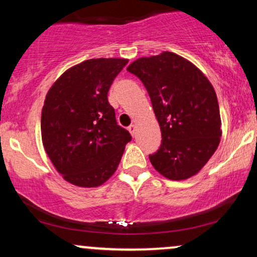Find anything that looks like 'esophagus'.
I'll use <instances>...</instances> for the list:
<instances>
[{"mask_svg":"<svg viewBox=\"0 0 257 257\" xmlns=\"http://www.w3.org/2000/svg\"><path fill=\"white\" fill-rule=\"evenodd\" d=\"M129 132H131V134L133 135V137H135V134H137V126H135V124H131L128 126Z\"/></svg>","mask_w":257,"mask_h":257,"instance_id":"esophagus-1","label":"esophagus"}]
</instances>
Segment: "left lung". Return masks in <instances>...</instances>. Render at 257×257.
Returning <instances> with one entry per match:
<instances>
[{
    "label": "left lung",
    "instance_id": "left-lung-1",
    "mask_svg": "<svg viewBox=\"0 0 257 257\" xmlns=\"http://www.w3.org/2000/svg\"><path fill=\"white\" fill-rule=\"evenodd\" d=\"M145 85L162 132V143L150 161L170 180H185L205 166L216 151L221 118L216 93L192 63L163 52L128 66Z\"/></svg>",
    "mask_w": 257,
    "mask_h": 257
}]
</instances>
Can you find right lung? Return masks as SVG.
Segmentation results:
<instances>
[{
    "mask_svg": "<svg viewBox=\"0 0 257 257\" xmlns=\"http://www.w3.org/2000/svg\"><path fill=\"white\" fill-rule=\"evenodd\" d=\"M125 59H89L64 72L46 96L41 133L47 155L66 181L96 187L118 167L132 135L118 125L107 93Z\"/></svg>",
    "mask_w": 257,
    "mask_h": 257,
    "instance_id": "add662e5",
    "label": "right lung"
}]
</instances>
